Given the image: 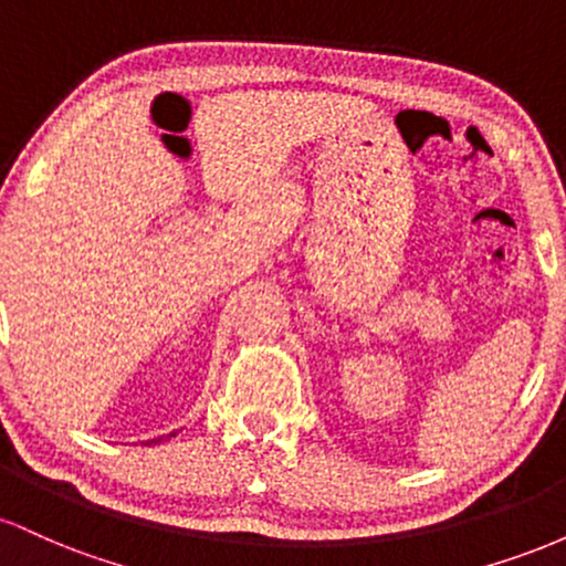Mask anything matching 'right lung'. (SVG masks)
I'll list each match as a JSON object with an SVG mask.
<instances>
[{
    "label": "right lung",
    "mask_w": 566,
    "mask_h": 566,
    "mask_svg": "<svg viewBox=\"0 0 566 566\" xmlns=\"http://www.w3.org/2000/svg\"><path fill=\"white\" fill-rule=\"evenodd\" d=\"M157 441H159V439H157Z\"/></svg>",
    "instance_id": "obj_1"
}]
</instances>
